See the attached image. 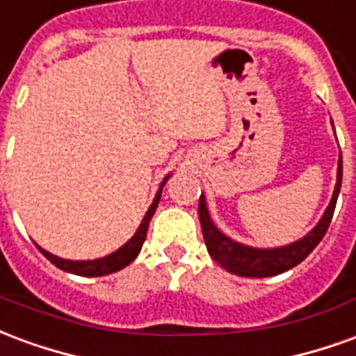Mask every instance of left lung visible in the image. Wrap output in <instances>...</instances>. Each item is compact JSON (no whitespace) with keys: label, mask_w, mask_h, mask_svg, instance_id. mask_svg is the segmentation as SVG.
Returning a JSON list of instances; mask_svg holds the SVG:
<instances>
[{"label":"left lung","mask_w":356,"mask_h":356,"mask_svg":"<svg viewBox=\"0 0 356 356\" xmlns=\"http://www.w3.org/2000/svg\"><path fill=\"white\" fill-rule=\"evenodd\" d=\"M341 175H343V165H341V156H339L336 188H334L328 208L324 211V216L321 217V221L316 223V227L307 236L293 242V244L282 248H267V250L244 246V244L234 242L219 231L209 217L206 198L202 194L200 204H198V216H200L202 232H204V240H206L209 255L232 275L252 276V278L280 275L284 270L299 265L314 248L318 246V242L324 238V234L328 231L334 209H336L337 196H339V188H341Z\"/></svg>","instance_id":"left-lung-1"}]
</instances>
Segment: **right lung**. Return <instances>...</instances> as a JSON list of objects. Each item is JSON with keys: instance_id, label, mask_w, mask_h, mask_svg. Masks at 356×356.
Segmentation results:
<instances>
[{"instance_id": "add662e5", "label": "right lung", "mask_w": 356, "mask_h": 356, "mask_svg": "<svg viewBox=\"0 0 356 356\" xmlns=\"http://www.w3.org/2000/svg\"><path fill=\"white\" fill-rule=\"evenodd\" d=\"M170 179V175L163 179L162 185L158 188V193H156L154 200L150 204V208H148L147 216L145 219L140 221L139 229L137 232L133 234L131 238L125 242L124 246L118 248L114 254L106 255V257H101V259H93V261H70V259H63V257H57V255L49 254V252H45L43 248H40V252H42L47 259H49L55 267L63 268L66 273H72V275L78 276H104L110 275V273H116L120 268L127 267L129 263L139 255L140 248H143V242L147 238V231H148V223H150V219L154 216L156 208H158V202H160V196H162V186L165 185V181Z\"/></svg>"}]
</instances>
